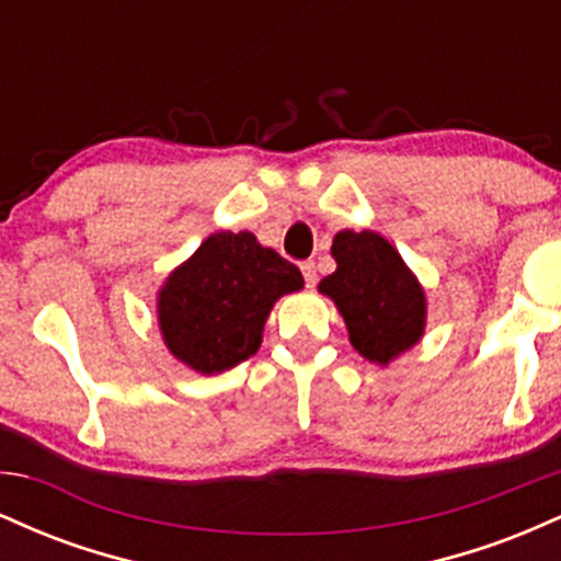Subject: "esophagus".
Returning a JSON list of instances; mask_svg holds the SVG:
<instances>
[{"label":"esophagus","instance_id":"34e87169","mask_svg":"<svg viewBox=\"0 0 561 561\" xmlns=\"http://www.w3.org/2000/svg\"><path fill=\"white\" fill-rule=\"evenodd\" d=\"M300 272H302V279H306L308 287H313L319 282V274H317V263L313 261H302L300 263Z\"/></svg>","mask_w":561,"mask_h":561}]
</instances>
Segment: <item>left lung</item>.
<instances>
[{
  "instance_id": "8db88e82",
  "label": "left lung",
  "mask_w": 561,
  "mask_h": 561,
  "mask_svg": "<svg viewBox=\"0 0 561 561\" xmlns=\"http://www.w3.org/2000/svg\"><path fill=\"white\" fill-rule=\"evenodd\" d=\"M337 272L319 289L337 302L351 343L364 358L388 364L422 337L424 293L396 248L375 231H340Z\"/></svg>"
}]
</instances>
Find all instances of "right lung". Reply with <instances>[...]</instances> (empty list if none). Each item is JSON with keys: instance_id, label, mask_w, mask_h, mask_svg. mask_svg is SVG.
Segmentation results:
<instances>
[{"instance_id": "add662e5", "label": "right lung", "mask_w": 561, "mask_h": 561, "mask_svg": "<svg viewBox=\"0 0 561 561\" xmlns=\"http://www.w3.org/2000/svg\"><path fill=\"white\" fill-rule=\"evenodd\" d=\"M300 287V268L250 231H218L160 289V332L195 371L231 369L259 351L274 300Z\"/></svg>"}]
</instances>
